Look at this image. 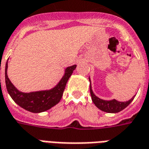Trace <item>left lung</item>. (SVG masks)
I'll list each match as a JSON object with an SVG mask.
<instances>
[{
  "label": "left lung",
  "instance_id": "8db88e82",
  "mask_svg": "<svg viewBox=\"0 0 149 149\" xmlns=\"http://www.w3.org/2000/svg\"><path fill=\"white\" fill-rule=\"evenodd\" d=\"M89 81H90V93H91V100L92 102H94V104L98 108L104 112L107 113H118L119 111H122L123 109H125L128 105H130L133 100L134 99L135 95L126 102H119L116 100H103L100 99L99 97H97L93 93V91L91 89V80L89 77Z\"/></svg>",
  "mask_w": 149,
  "mask_h": 149
}]
</instances>
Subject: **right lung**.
<instances>
[{"mask_svg": "<svg viewBox=\"0 0 149 149\" xmlns=\"http://www.w3.org/2000/svg\"><path fill=\"white\" fill-rule=\"evenodd\" d=\"M77 65L69 66L65 69V74L59 83L54 88L45 90V91H32L29 93H25L19 91L13 85L8 79L7 74L8 61L5 65V84L6 88L14 100L22 108L25 109L32 113H41L49 110L56 104L60 102L61 99L63 95L64 90L65 88L66 84L68 82L69 77H71L72 72L76 69Z\"/></svg>", "mask_w": 149, "mask_h": 149, "instance_id": "obj_1", "label": "right lung"}]
</instances>
